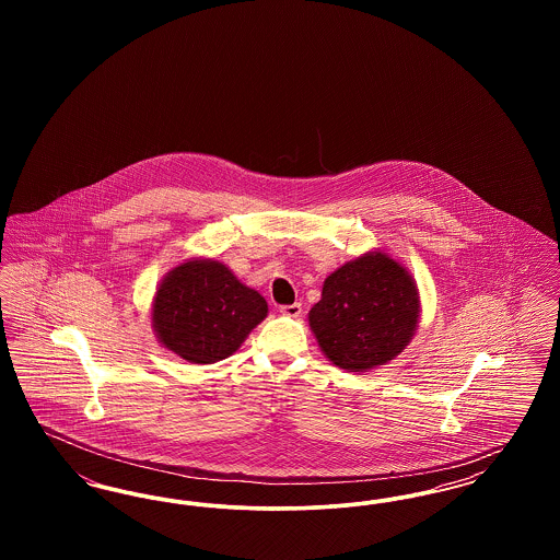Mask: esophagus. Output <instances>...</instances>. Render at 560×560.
Here are the masks:
<instances>
[{
  "label": "esophagus",
  "instance_id": "34e87169",
  "mask_svg": "<svg viewBox=\"0 0 560 560\" xmlns=\"http://www.w3.org/2000/svg\"><path fill=\"white\" fill-rule=\"evenodd\" d=\"M279 313L283 315V317H292V319H295V317H300L302 315V304H285V306H281L279 308Z\"/></svg>",
  "mask_w": 560,
  "mask_h": 560
}]
</instances>
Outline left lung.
Masks as SVG:
<instances>
[{
	"label": "left lung",
	"mask_w": 560,
	"mask_h": 560,
	"mask_svg": "<svg viewBox=\"0 0 560 560\" xmlns=\"http://www.w3.org/2000/svg\"><path fill=\"white\" fill-rule=\"evenodd\" d=\"M420 292L411 272L384 249L336 268L323 281L308 325L340 370L370 372L397 359L416 336Z\"/></svg>",
	"instance_id": "left-lung-1"
}]
</instances>
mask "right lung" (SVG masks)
I'll use <instances>...</instances> for the list:
<instances>
[{
  "mask_svg": "<svg viewBox=\"0 0 560 560\" xmlns=\"http://www.w3.org/2000/svg\"><path fill=\"white\" fill-rule=\"evenodd\" d=\"M267 315V300L226 265L188 258L161 279L151 325L161 347L188 363L210 365L231 357Z\"/></svg>",
  "mask_w": 560,
  "mask_h": 560,
  "instance_id": "add662e5",
  "label": "right lung"
}]
</instances>
